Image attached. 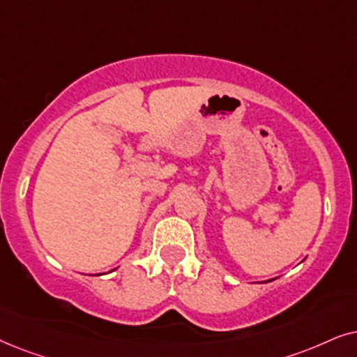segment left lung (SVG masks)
Listing matches in <instances>:
<instances>
[{
    "label": "left lung",
    "mask_w": 357,
    "mask_h": 357,
    "mask_svg": "<svg viewBox=\"0 0 357 357\" xmlns=\"http://www.w3.org/2000/svg\"><path fill=\"white\" fill-rule=\"evenodd\" d=\"M269 281H273V279H269ZM269 281H268V282H269Z\"/></svg>",
    "instance_id": "8db88e82"
}]
</instances>
